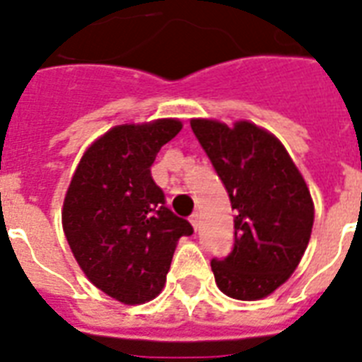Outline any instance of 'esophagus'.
I'll use <instances>...</instances> for the list:
<instances>
[{
    "mask_svg": "<svg viewBox=\"0 0 362 362\" xmlns=\"http://www.w3.org/2000/svg\"><path fill=\"white\" fill-rule=\"evenodd\" d=\"M189 223L193 225V228H195V230L199 228V225H201V217H199V214H197V211H195V214H191Z\"/></svg>",
    "mask_w": 362,
    "mask_h": 362,
    "instance_id": "esophagus-1",
    "label": "esophagus"
}]
</instances>
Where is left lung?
I'll use <instances>...</instances> for the list:
<instances>
[{"label": "left lung", "instance_id": "left-lung-1", "mask_svg": "<svg viewBox=\"0 0 362 362\" xmlns=\"http://www.w3.org/2000/svg\"><path fill=\"white\" fill-rule=\"evenodd\" d=\"M191 130L236 210L230 255L211 258L217 286L242 301L266 298L286 283L307 249L310 191L283 143L257 124L193 119Z\"/></svg>", "mask_w": 362, "mask_h": 362}]
</instances>
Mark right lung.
I'll list each match as a JSON object with an SVG mask.
<instances>
[{
    "label": "right lung",
    "instance_id": "1",
    "mask_svg": "<svg viewBox=\"0 0 362 362\" xmlns=\"http://www.w3.org/2000/svg\"><path fill=\"white\" fill-rule=\"evenodd\" d=\"M182 130L176 119L111 128L87 148L63 204V230L90 283L124 305L154 299L165 284L187 219L165 206L151 165Z\"/></svg>",
    "mask_w": 362,
    "mask_h": 362
}]
</instances>
